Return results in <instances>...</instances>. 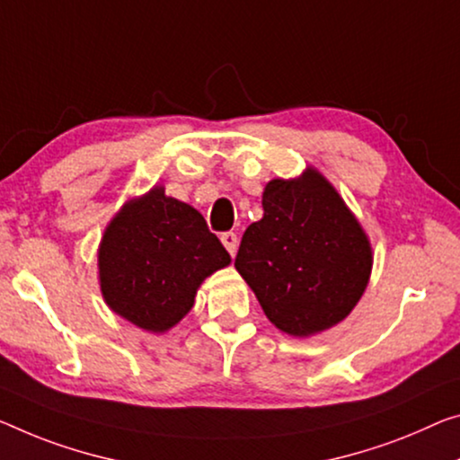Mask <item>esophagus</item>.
I'll use <instances>...</instances> for the list:
<instances>
[{
    "label": "esophagus",
    "instance_id": "1",
    "mask_svg": "<svg viewBox=\"0 0 460 460\" xmlns=\"http://www.w3.org/2000/svg\"><path fill=\"white\" fill-rule=\"evenodd\" d=\"M222 244L226 246V251H228L230 254H234L236 249H238V236L234 234V232H224V234L220 236Z\"/></svg>",
    "mask_w": 460,
    "mask_h": 460
}]
</instances>
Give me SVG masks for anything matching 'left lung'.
<instances>
[{
    "instance_id": "1",
    "label": "left lung",
    "mask_w": 460,
    "mask_h": 460,
    "mask_svg": "<svg viewBox=\"0 0 460 460\" xmlns=\"http://www.w3.org/2000/svg\"><path fill=\"white\" fill-rule=\"evenodd\" d=\"M234 267L275 327L308 337L362 298L372 249L337 190L308 168L300 179L267 182L263 217L244 230Z\"/></svg>"
}]
</instances>
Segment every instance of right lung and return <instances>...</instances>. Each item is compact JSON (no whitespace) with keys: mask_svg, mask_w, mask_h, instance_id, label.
Wrapping results in <instances>:
<instances>
[{"mask_svg":"<svg viewBox=\"0 0 460 460\" xmlns=\"http://www.w3.org/2000/svg\"><path fill=\"white\" fill-rule=\"evenodd\" d=\"M228 263V251L199 211L162 187L127 203L98 251L104 300L152 333L174 327L193 308L201 281Z\"/></svg>","mask_w":460,"mask_h":460,"instance_id":"obj_1","label":"right lung"}]
</instances>
